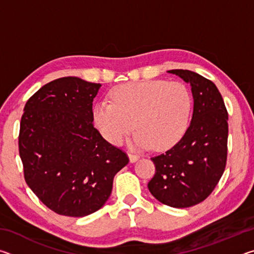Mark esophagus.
Here are the masks:
<instances>
[{"mask_svg": "<svg viewBox=\"0 0 254 254\" xmlns=\"http://www.w3.org/2000/svg\"><path fill=\"white\" fill-rule=\"evenodd\" d=\"M128 159H130V162L131 163H134L137 160H139V156H135V154H132V153H128Z\"/></svg>", "mask_w": 254, "mask_h": 254, "instance_id": "34e87169", "label": "esophagus"}]
</instances>
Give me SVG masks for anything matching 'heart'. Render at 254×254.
Masks as SVG:
<instances>
[{
  "instance_id": "obj_1",
  "label": "heart",
  "mask_w": 254,
  "mask_h": 254,
  "mask_svg": "<svg viewBox=\"0 0 254 254\" xmlns=\"http://www.w3.org/2000/svg\"><path fill=\"white\" fill-rule=\"evenodd\" d=\"M113 103L100 102L93 109V121L104 139L120 144L133 128L139 130L131 145L136 149L166 150L186 131L191 112V95L179 81H132L110 93Z\"/></svg>"
}]
</instances>
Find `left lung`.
I'll list each match as a JSON object with an SVG mask.
<instances>
[{"mask_svg": "<svg viewBox=\"0 0 254 254\" xmlns=\"http://www.w3.org/2000/svg\"><path fill=\"white\" fill-rule=\"evenodd\" d=\"M168 72L190 84L194 110L190 124L179 142L151 158L156 174L148 188L160 203L186 208L207 198L224 173L229 118L213 81L190 70Z\"/></svg>", "mask_w": 254, "mask_h": 254, "instance_id": "8db88e82", "label": "left lung"}]
</instances>
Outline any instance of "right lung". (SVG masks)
Segmentation results:
<instances>
[{"label":"right lung","instance_id":"1","mask_svg":"<svg viewBox=\"0 0 254 254\" xmlns=\"http://www.w3.org/2000/svg\"><path fill=\"white\" fill-rule=\"evenodd\" d=\"M101 84L78 77L55 79L34 93L20 123L24 179L55 213L83 217L100 209L113 178L128 162L93 126Z\"/></svg>","mask_w":254,"mask_h":254}]
</instances>
